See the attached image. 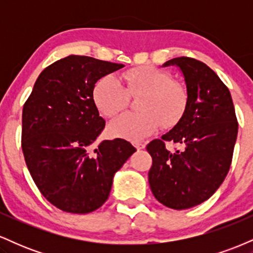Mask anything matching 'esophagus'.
<instances>
[{
	"mask_svg": "<svg viewBox=\"0 0 253 253\" xmlns=\"http://www.w3.org/2000/svg\"><path fill=\"white\" fill-rule=\"evenodd\" d=\"M134 146H135L136 150L145 149V144H141V143H136V144H134Z\"/></svg>",
	"mask_w": 253,
	"mask_h": 253,
	"instance_id": "esophagus-1",
	"label": "esophagus"
}]
</instances>
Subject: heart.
Segmentation results:
<instances>
[{"instance_id": "heart-1", "label": "heart", "mask_w": 253, "mask_h": 253, "mask_svg": "<svg viewBox=\"0 0 253 253\" xmlns=\"http://www.w3.org/2000/svg\"><path fill=\"white\" fill-rule=\"evenodd\" d=\"M124 85L113 75H104L92 86V101L98 112L113 118L129 104L130 97H139L138 113H125L112 121L109 134L115 138L139 141L152 134L161 125L172 128L181 121L189 103L184 85L173 80L169 71L156 66L132 68L123 75Z\"/></svg>"}]
</instances>
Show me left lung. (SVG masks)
<instances>
[{
	"mask_svg": "<svg viewBox=\"0 0 253 253\" xmlns=\"http://www.w3.org/2000/svg\"><path fill=\"white\" fill-rule=\"evenodd\" d=\"M168 65L182 70L189 103L181 121L146 146L152 157L149 183L159 202L187 210L210 199L227 176L238 121L231 92L210 66L190 57L173 58ZM168 142L181 149H168Z\"/></svg>",
	"mask_w": 253,
	"mask_h": 253,
	"instance_id": "obj_1",
	"label": "left lung"
}]
</instances>
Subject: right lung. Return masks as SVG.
Here are the masks:
<instances>
[{
	"label": "right lung",
	"mask_w": 253,
	"mask_h": 253,
	"mask_svg": "<svg viewBox=\"0 0 253 253\" xmlns=\"http://www.w3.org/2000/svg\"><path fill=\"white\" fill-rule=\"evenodd\" d=\"M124 66L86 56L63 58L43 69L24 104L26 165L40 193L60 211L85 214L100 208L114 173L136 151L124 139L94 149L106 121L92 101V86Z\"/></svg>",
	"instance_id": "obj_1"
}]
</instances>
